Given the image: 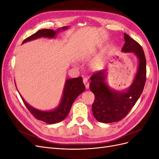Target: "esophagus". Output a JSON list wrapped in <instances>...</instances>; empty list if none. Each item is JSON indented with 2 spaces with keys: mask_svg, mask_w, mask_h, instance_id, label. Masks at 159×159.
Masks as SVG:
<instances>
[{
  "mask_svg": "<svg viewBox=\"0 0 159 159\" xmlns=\"http://www.w3.org/2000/svg\"><path fill=\"white\" fill-rule=\"evenodd\" d=\"M83 82L85 86V88L86 89H88L89 88V82H88V78H84L83 79Z\"/></svg>",
  "mask_w": 159,
  "mask_h": 159,
  "instance_id": "34e87169",
  "label": "esophagus"
}]
</instances>
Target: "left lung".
Instances as JSON below:
<instances>
[{
  "label": "left lung",
  "mask_w": 159,
  "mask_h": 159,
  "mask_svg": "<svg viewBox=\"0 0 159 159\" xmlns=\"http://www.w3.org/2000/svg\"><path fill=\"white\" fill-rule=\"evenodd\" d=\"M124 39L122 52L134 53L139 59V68L129 88L125 91L110 89L105 83L107 71L105 70L95 72L90 78L89 89L95 95L93 115L102 123L116 122L125 117L140 98L145 84L146 58L143 48L125 33Z\"/></svg>",
  "instance_id": "obj_1"
}]
</instances>
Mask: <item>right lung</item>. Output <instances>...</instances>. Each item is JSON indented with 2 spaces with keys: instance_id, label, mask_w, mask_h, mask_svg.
<instances>
[{
  "instance_id": "add662e5",
  "label": "right lung",
  "mask_w": 159,
  "mask_h": 159,
  "mask_svg": "<svg viewBox=\"0 0 159 159\" xmlns=\"http://www.w3.org/2000/svg\"><path fill=\"white\" fill-rule=\"evenodd\" d=\"M67 28H68V27L64 26L61 28H58L56 31L52 29L40 30L35 34L26 38L23 41L22 44L41 37L53 38L56 36V34L58 33L61 30H66ZM85 88V85L83 83L81 77L67 80L65 83L63 95H62L60 105L56 109L50 111H43L34 108L25 102V100L22 98L21 95L20 97L27 109L29 110V111L36 119L48 124H54L61 121L62 120H64L68 116L71 105L74 102L75 99L80 94L84 92Z\"/></svg>"
}]
</instances>
